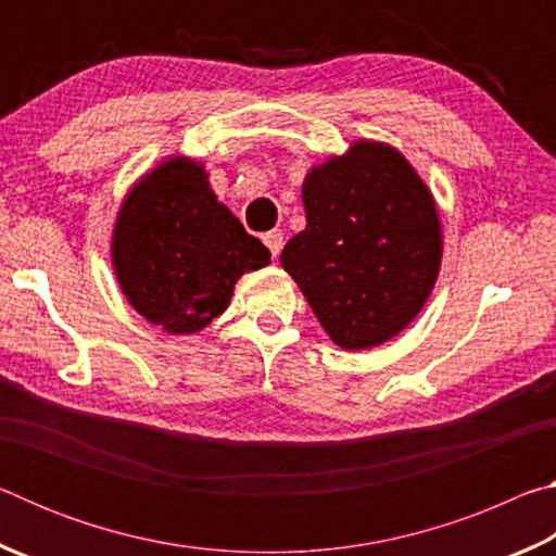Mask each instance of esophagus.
<instances>
[{
  "label": "esophagus",
  "mask_w": 556,
  "mask_h": 556,
  "mask_svg": "<svg viewBox=\"0 0 556 556\" xmlns=\"http://www.w3.org/2000/svg\"><path fill=\"white\" fill-rule=\"evenodd\" d=\"M262 240H265V244L269 248L271 257H279L281 248H285V235H281V230H269Z\"/></svg>",
  "instance_id": "1"
}]
</instances>
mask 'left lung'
I'll list each match as a JSON object with an SVG mask.
<instances>
[{"label":"left lung","instance_id":"8db88e82","mask_svg":"<svg viewBox=\"0 0 556 556\" xmlns=\"http://www.w3.org/2000/svg\"><path fill=\"white\" fill-rule=\"evenodd\" d=\"M306 228L281 250L318 324L345 351L402 333L437 285L444 235L437 201L400 149L357 139L312 166Z\"/></svg>","mask_w":556,"mask_h":556}]
</instances>
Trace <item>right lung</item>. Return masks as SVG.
Segmentation results:
<instances>
[{
  "label": "right lung",
  "mask_w": 556,
  "mask_h": 556,
  "mask_svg": "<svg viewBox=\"0 0 556 556\" xmlns=\"http://www.w3.org/2000/svg\"><path fill=\"white\" fill-rule=\"evenodd\" d=\"M112 267L131 308L172 336L199 333L269 250L218 201L205 166L168 156L129 188L112 230Z\"/></svg>",
  "instance_id": "add662e5"
}]
</instances>
